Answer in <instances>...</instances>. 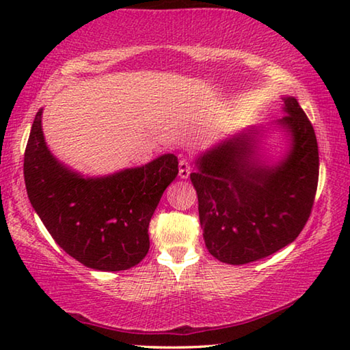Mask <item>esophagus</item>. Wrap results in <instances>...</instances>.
I'll use <instances>...</instances> for the list:
<instances>
[{
  "mask_svg": "<svg viewBox=\"0 0 350 350\" xmlns=\"http://www.w3.org/2000/svg\"><path fill=\"white\" fill-rule=\"evenodd\" d=\"M189 173H191V165L187 159H180L179 161V177L180 179H188Z\"/></svg>",
  "mask_w": 350,
  "mask_h": 350,
  "instance_id": "1",
  "label": "esophagus"
}]
</instances>
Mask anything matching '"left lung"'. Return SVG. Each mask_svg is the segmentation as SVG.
Returning a JSON list of instances; mask_svg holds the SVG:
<instances>
[{"mask_svg": "<svg viewBox=\"0 0 350 350\" xmlns=\"http://www.w3.org/2000/svg\"><path fill=\"white\" fill-rule=\"evenodd\" d=\"M281 98L286 116L280 120L225 135L194 161L189 179L204 241L221 262L270 256L298 238L310 216L319 173L317 135L298 100ZM273 131L286 139L276 158L260 151Z\"/></svg>", "mask_w": 350, "mask_h": 350, "instance_id": "8db88e82", "label": "left lung"}]
</instances>
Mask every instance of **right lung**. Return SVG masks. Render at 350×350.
Segmentation results:
<instances>
[{"label":"right lung","mask_w":350,"mask_h":350,"mask_svg":"<svg viewBox=\"0 0 350 350\" xmlns=\"http://www.w3.org/2000/svg\"><path fill=\"white\" fill-rule=\"evenodd\" d=\"M41 108L25 152V182L33 210L69 256L100 271L137 265L150 250L148 227L176 179L177 157L162 154L142 167L85 176L46 145Z\"/></svg>","instance_id":"add662e5"}]
</instances>
